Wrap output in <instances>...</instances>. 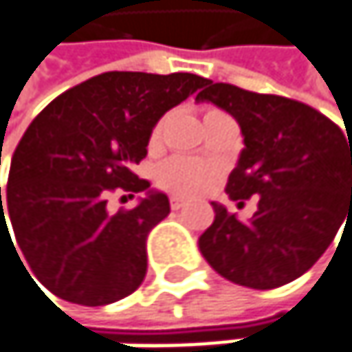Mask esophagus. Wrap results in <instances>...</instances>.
I'll list each match as a JSON object with an SVG mask.
<instances>
[{
  "label": "esophagus",
  "mask_w": 352,
  "mask_h": 352,
  "mask_svg": "<svg viewBox=\"0 0 352 352\" xmlns=\"http://www.w3.org/2000/svg\"><path fill=\"white\" fill-rule=\"evenodd\" d=\"M185 206V199L183 197H179V195H171V208L173 210H181Z\"/></svg>",
  "instance_id": "esophagus-1"
}]
</instances>
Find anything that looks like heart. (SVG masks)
I'll list each match as a JSON object with an SVG mask.
<instances>
[{
  "instance_id": "1",
  "label": "heart",
  "mask_w": 352,
  "mask_h": 352,
  "mask_svg": "<svg viewBox=\"0 0 352 352\" xmlns=\"http://www.w3.org/2000/svg\"><path fill=\"white\" fill-rule=\"evenodd\" d=\"M214 109H208V113ZM163 132V120L153 130V140H159ZM218 177V167L193 157H171L155 171L157 183L177 195H195L204 191Z\"/></svg>"
}]
</instances>
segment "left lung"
Masks as SVG:
<instances>
[{
  "instance_id": "left-lung-1",
  "label": "left lung",
  "mask_w": 352,
  "mask_h": 352,
  "mask_svg": "<svg viewBox=\"0 0 352 352\" xmlns=\"http://www.w3.org/2000/svg\"><path fill=\"white\" fill-rule=\"evenodd\" d=\"M206 85L197 102L228 111L245 136L226 193L241 204L258 195V208L241 222L224 206L212 204L216 218L199 236V250L232 283L281 287L316 263L352 216L351 140L302 102L230 83Z\"/></svg>"
}]
</instances>
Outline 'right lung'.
Wrapping results in <instances>:
<instances>
[{"mask_svg":"<svg viewBox=\"0 0 352 352\" xmlns=\"http://www.w3.org/2000/svg\"><path fill=\"white\" fill-rule=\"evenodd\" d=\"M206 83L191 73L109 71L60 94L32 120L14 151L3 199L0 189V228L12 222L24 258L54 296L106 306L138 289L146 236L171 206L132 167L146 157L165 111ZM116 188L147 197L109 214L107 195Z\"/></svg>","mask_w":352,"mask_h":352,"instance_id":"obj_1","label":"right lung"}]
</instances>
